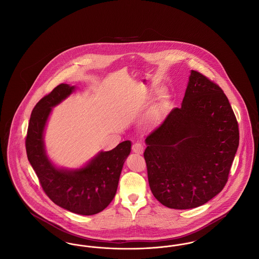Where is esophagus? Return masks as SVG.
Masks as SVG:
<instances>
[{"instance_id": "esophagus-1", "label": "esophagus", "mask_w": 259, "mask_h": 259, "mask_svg": "<svg viewBox=\"0 0 259 259\" xmlns=\"http://www.w3.org/2000/svg\"><path fill=\"white\" fill-rule=\"evenodd\" d=\"M132 150H133V152L138 153V154H143V152H144V148H143V146H142L141 144L136 143V144L133 145V147H132Z\"/></svg>"}]
</instances>
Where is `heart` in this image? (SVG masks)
Returning <instances> with one entry per match:
<instances>
[{"instance_id":"heart-1","label":"heart","mask_w":259,"mask_h":259,"mask_svg":"<svg viewBox=\"0 0 259 259\" xmlns=\"http://www.w3.org/2000/svg\"><path fill=\"white\" fill-rule=\"evenodd\" d=\"M159 122V117L155 113H148L143 120V124L147 128H154Z\"/></svg>"}]
</instances>
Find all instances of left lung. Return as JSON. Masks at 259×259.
Listing matches in <instances>:
<instances>
[{"instance_id":"left-lung-1","label":"left lung","mask_w":259,"mask_h":259,"mask_svg":"<svg viewBox=\"0 0 259 259\" xmlns=\"http://www.w3.org/2000/svg\"><path fill=\"white\" fill-rule=\"evenodd\" d=\"M145 142L153 196L171 209H193L217 196L226 184L239 128L222 88L191 70L182 107Z\"/></svg>"}]
</instances>
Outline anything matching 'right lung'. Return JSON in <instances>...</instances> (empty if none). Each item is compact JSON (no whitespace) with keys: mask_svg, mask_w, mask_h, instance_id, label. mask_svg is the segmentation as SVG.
<instances>
[{"mask_svg":"<svg viewBox=\"0 0 259 259\" xmlns=\"http://www.w3.org/2000/svg\"><path fill=\"white\" fill-rule=\"evenodd\" d=\"M75 85L61 83L38 101L31 113L26 151L47 195L72 212L92 215L106 209L114 197L131 142L98 153L79 168L58 167L47 153L45 132L52 109L73 94Z\"/></svg>","mask_w":259,"mask_h":259,"instance_id":"obj_1","label":"right lung"}]
</instances>
